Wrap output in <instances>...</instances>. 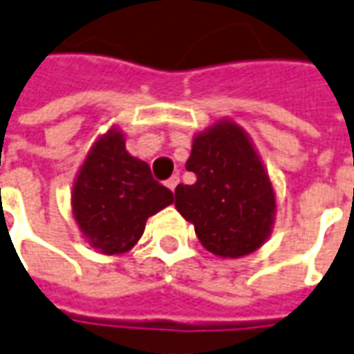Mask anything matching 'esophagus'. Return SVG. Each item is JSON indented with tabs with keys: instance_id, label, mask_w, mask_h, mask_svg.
Here are the masks:
<instances>
[{
	"instance_id": "34e87169",
	"label": "esophagus",
	"mask_w": 354,
	"mask_h": 354,
	"mask_svg": "<svg viewBox=\"0 0 354 354\" xmlns=\"http://www.w3.org/2000/svg\"><path fill=\"white\" fill-rule=\"evenodd\" d=\"M165 185H167V189H169V191H175V187L179 185V177H177V175H173V177H169V179L165 181Z\"/></svg>"
}]
</instances>
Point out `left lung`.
Segmentation results:
<instances>
[{
  "instance_id": "left-lung-1",
  "label": "left lung",
  "mask_w": 354,
  "mask_h": 354,
  "mask_svg": "<svg viewBox=\"0 0 354 354\" xmlns=\"http://www.w3.org/2000/svg\"><path fill=\"white\" fill-rule=\"evenodd\" d=\"M193 185L175 189V208L201 243L220 257H241L263 245L272 226L274 193L245 132L218 122L198 134L185 165Z\"/></svg>"
}]
</instances>
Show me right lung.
I'll return each instance as SVG.
<instances>
[{
	"label": "right lung",
	"mask_w": 354,
	"mask_h": 354,
	"mask_svg": "<svg viewBox=\"0 0 354 354\" xmlns=\"http://www.w3.org/2000/svg\"><path fill=\"white\" fill-rule=\"evenodd\" d=\"M171 203V191L151 177L146 161L128 153L116 130L97 140L72 194L77 226L106 255L128 251L144 234L149 216Z\"/></svg>",
	"instance_id": "add662e5"
}]
</instances>
